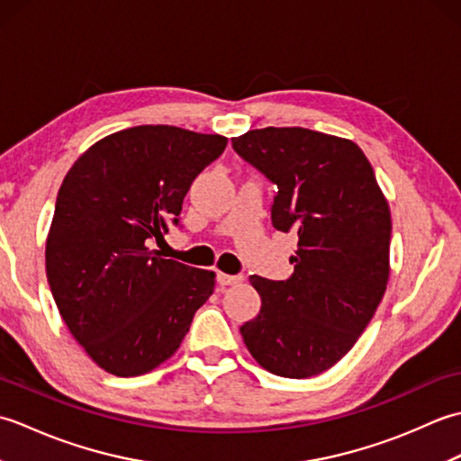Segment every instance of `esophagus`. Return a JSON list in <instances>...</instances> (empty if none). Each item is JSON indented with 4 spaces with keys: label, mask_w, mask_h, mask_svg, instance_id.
<instances>
[{
    "label": "esophagus",
    "mask_w": 461,
    "mask_h": 461,
    "mask_svg": "<svg viewBox=\"0 0 461 461\" xmlns=\"http://www.w3.org/2000/svg\"><path fill=\"white\" fill-rule=\"evenodd\" d=\"M241 279H243L241 276H228V273H218V283L223 287L225 285H238Z\"/></svg>",
    "instance_id": "34e87169"
}]
</instances>
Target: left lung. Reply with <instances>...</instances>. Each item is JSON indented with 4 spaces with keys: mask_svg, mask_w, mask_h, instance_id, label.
<instances>
[{
    "mask_svg": "<svg viewBox=\"0 0 461 461\" xmlns=\"http://www.w3.org/2000/svg\"><path fill=\"white\" fill-rule=\"evenodd\" d=\"M231 146L277 185L273 228L299 238L289 279L249 277L261 309L241 325L243 342L273 375H321L355 347L386 291L388 202L347 139L267 126L233 136Z\"/></svg>",
    "mask_w": 461,
    "mask_h": 461,
    "instance_id": "8db88e82",
    "label": "left lung"
}]
</instances>
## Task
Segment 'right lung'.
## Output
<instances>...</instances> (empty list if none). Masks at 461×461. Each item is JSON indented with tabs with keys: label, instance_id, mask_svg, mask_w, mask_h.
Returning <instances> with one entry per match:
<instances>
[{
	"label": "right lung",
	"instance_id": "add662e5",
	"mask_svg": "<svg viewBox=\"0 0 461 461\" xmlns=\"http://www.w3.org/2000/svg\"><path fill=\"white\" fill-rule=\"evenodd\" d=\"M228 139L144 124L93 144L59 188L45 267L67 329L114 376L168 360L215 273L162 259L150 241L180 225L184 195Z\"/></svg>",
	"mask_w": 461,
	"mask_h": 461
}]
</instances>
